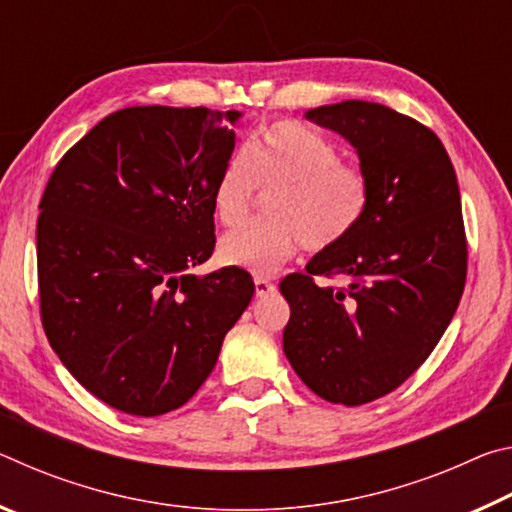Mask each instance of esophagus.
Listing matches in <instances>:
<instances>
[{"label":"esophagus","instance_id":"obj_1","mask_svg":"<svg viewBox=\"0 0 512 512\" xmlns=\"http://www.w3.org/2000/svg\"><path fill=\"white\" fill-rule=\"evenodd\" d=\"M273 291H275V284L268 280V277H255V293L259 298L271 296Z\"/></svg>","mask_w":512,"mask_h":512}]
</instances>
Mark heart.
Returning <instances> with one entry per match:
<instances>
[{
	"instance_id": "heart-1",
	"label": "heart",
	"mask_w": 512,
	"mask_h": 512,
	"mask_svg": "<svg viewBox=\"0 0 512 512\" xmlns=\"http://www.w3.org/2000/svg\"><path fill=\"white\" fill-rule=\"evenodd\" d=\"M268 194V219L241 225L219 244L225 264L273 273L298 253L329 250L348 239L366 216L370 183L345 164L341 151L314 128L291 119L266 126L246 153L223 164L214 185L216 221L232 228L253 210L257 189Z\"/></svg>"
}]
</instances>
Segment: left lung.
Here are the masks:
<instances>
[{
	"mask_svg": "<svg viewBox=\"0 0 512 512\" xmlns=\"http://www.w3.org/2000/svg\"><path fill=\"white\" fill-rule=\"evenodd\" d=\"M305 117L357 149L370 203L348 239L280 282L284 354L318 397L359 406L402 386L452 323L467 275L461 194L438 135L402 112L341 101Z\"/></svg>",
	"mask_w": 512,
	"mask_h": 512,
	"instance_id": "left-lung-1",
	"label": "left lung"
}]
</instances>
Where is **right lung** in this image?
I'll use <instances>...</instances> for the list:
<instances>
[{
  "label": "right lung",
  "instance_id": "obj_1",
  "mask_svg": "<svg viewBox=\"0 0 512 512\" xmlns=\"http://www.w3.org/2000/svg\"><path fill=\"white\" fill-rule=\"evenodd\" d=\"M237 110L135 106L101 119L51 173L38 216L40 318L81 386L117 411L183 406L255 293L212 257V194Z\"/></svg>",
  "mask_w": 512,
  "mask_h": 512
}]
</instances>
